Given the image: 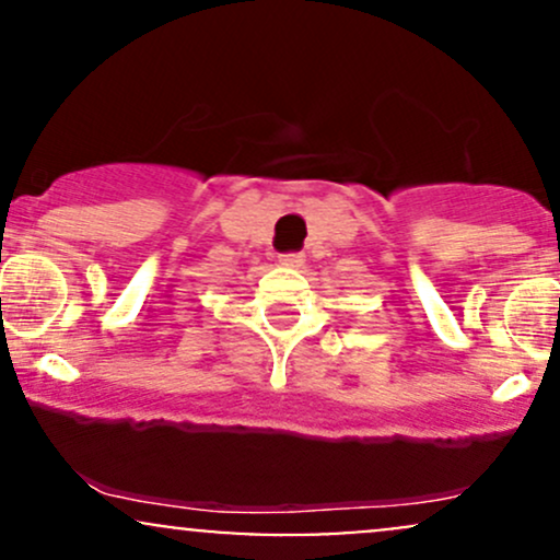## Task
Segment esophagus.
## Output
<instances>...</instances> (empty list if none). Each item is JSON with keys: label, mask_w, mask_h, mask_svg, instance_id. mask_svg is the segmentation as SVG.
<instances>
[{"label": "esophagus", "mask_w": 560, "mask_h": 560, "mask_svg": "<svg viewBox=\"0 0 560 560\" xmlns=\"http://www.w3.org/2000/svg\"><path fill=\"white\" fill-rule=\"evenodd\" d=\"M279 262L284 268H300L302 262H305V255H302V253H287V255H281Z\"/></svg>", "instance_id": "34e87169"}]
</instances>
